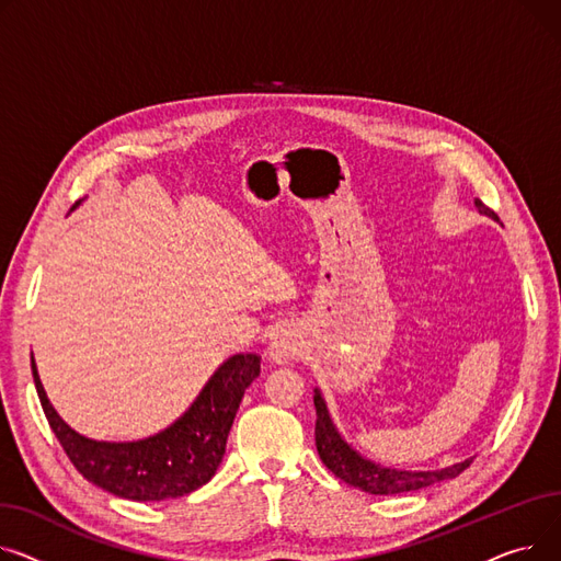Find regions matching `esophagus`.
<instances>
[{
  "mask_svg": "<svg viewBox=\"0 0 561 561\" xmlns=\"http://www.w3.org/2000/svg\"><path fill=\"white\" fill-rule=\"evenodd\" d=\"M301 348H304V337L299 333V328L283 325L270 344V357L278 362V365H283V362H289L299 355Z\"/></svg>",
  "mask_w": 561,
  "mask_h": 561,
  "instance_id": "obj_1",
  "label": "esophagus"
}]
</instances>
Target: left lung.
Masks as SVG:
<instances>
[{"label":"left lung","instance_id":"obj_1","mask_svg":"<svg viewBox=\"0 0 561 561\" xmlns=\"http://www.w3.org/2000/svg\"><path fill=\"white\" fill-rule=\"evenodd\" d=\"M476 208L486 217H496V213L486 208L480 199H476ZM314 408H317L314 442H317L321 462L346 484L357 486L367 493H376V496H391V493L416 491V489H425L431 484L450 480V478L462 473L465 469H469L473 462V457H469V459H465V462H457V465L439 469V471H399V469L380 467V465L371 462V459L362 457L357 450H353L342 439L331 414H328L325 401L319 393V389H314Z\"/></svg>","mask_w":561,"mask_h":561}]
</instances>
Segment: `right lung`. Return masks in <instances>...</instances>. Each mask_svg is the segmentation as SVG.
<instances>
[{"instance_id":"1","label":"right lung","mask_w":561,"mask_h":561,"mask_svg":"<svg viewBox=\"0 0 561 561\" xmlns=\"http://www.w3.org/2000/svg\"><path fill=\"white\" fill-rule=\"evenodd\" d=\"M77 206L79 202L72 210ZM31 371L49 427L77 471L113 496L145 503L185 496L215 476L244 389L260 374V357L255 353L228 357L179 421L153 437L117 444L75 433L51 408L33 357Z\"/></svg>"}]
</instances>
